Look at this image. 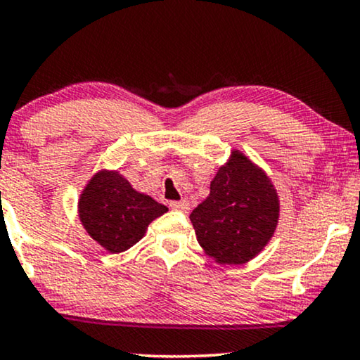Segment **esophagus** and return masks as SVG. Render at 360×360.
<instances>
[{
    "label": "esophagus",
    "mask_w": 360,
    "mask_h": 360,
    "mask_svg": "<svg viewBox=\"0 0 360 360\" xmlns=\"http://www.w3.org/2000/svg\"><path fill=\"white\" fill-rule=\"evenodd\" d=\"M169 207L174 209V211L188 212L189 211V202L188 201H172V202H169Z\"/></svg>",
    "instance_id": "1"
}]
</instances>
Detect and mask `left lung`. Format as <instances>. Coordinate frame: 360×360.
Wrapping results in <instances>:
<instances>
[{
  "instance_id": "obj_1",
  "label": "left lung",
  "mask_w": 360,
  "mask_h": 360,
  "mask_svg": "<svg viewBox=\"0 0 360 360\" xmlns=\"http://www.w3.org/2000/svg\"><path fill=\"white\" fill-rule=\"evenodd\" d=\"M279 199L274 186L244 154L217 171L211 193L191 212L199 244L219 264H244L274 234Z\"/></svg>"
}]
</instances>
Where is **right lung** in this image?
Listing matches in <instances>:
<instances>
[{
    "mask_svg": "<svg viewBox=\"0 0 360 360\" xmlns=\"http://www.w3.org/2000/svg\"><path fill=\"white\" fill-rule=\"evenodd\" d=\"M166 211V206L134 191L115 171L94 174L79 199L84 229L109 252L133 248L146 233L149 222Z\"/></svg>",
    "mask_w": 360,
    "mask_h": 360,
    "instance_id": "1",
    "label": "right lung"
}]
</instances>
